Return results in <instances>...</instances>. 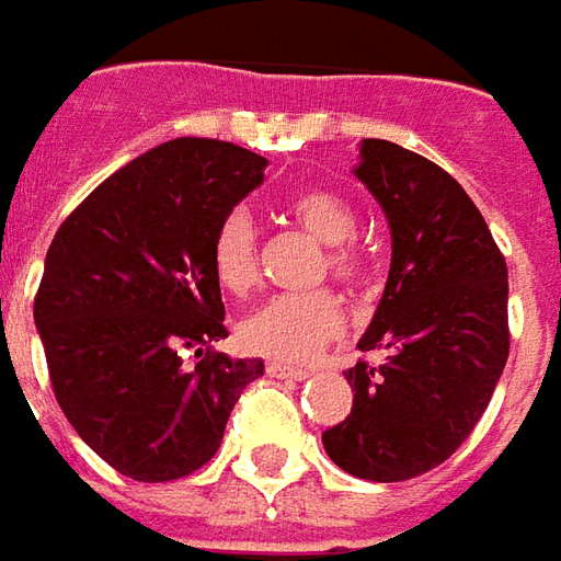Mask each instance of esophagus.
Wrapping results in <instances>:
<instances>
[{"mask_svg":"<svg viewBox=\"0 0 561 561\" xmlns=\"http://www.w3.org/2000/svg\"><path fill=\"white\" fill-rule=\"evenodd\" d=\"M265 371H268V377H277V380H305V377L311 375V371H305V368H296V365L287 363H268L265 365Z\"/></svg>","mask_w":561,"mask_h":561,"instance_id":"34e87169","label":"esophagus"}]
</instances>
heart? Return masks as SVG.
<instances>
[{
	"mask_svg": "<svg viewBox=\"0 0 561 561\" xmlns=\"http://www.w3.org/2000/svg\"><path fill=\"white\" fill-rule=\"evenodd\" d=\"M289 217L325 244V268L337 280H359L368 272L356 236V210L347 198L329 186H305L287 202ZM210 272L214 280L244 296L260 277V238L244 208H232L210 238ZM344 332V311L332 293L272 296L238 323V344L256 356L277 363H305Z\"/></svg>",
	"mask_w": 561,
	"mask_h": 561,
	"instance_id": "1",
	"label": "heart"
}]
</instances>
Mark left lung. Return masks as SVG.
<instances>
[{"instance_id": "left-lung-1", "label": "left lung", "mask_w": 561, "mask_h": 561, "mask_svg": "<svg viewBox=\"0 0 561 561\" xmlns=\"http://www.w3.org/2000/svg\"><path fill=\"white\" fill-rule=\"evenodd\" d=\"M353 174L389 220L392 262L359 351L383 363L344 371L347 420L325 428L329 459L377 483L411 480L459 450L507 363V265L478 205L440 165L365 138Z\"/></svg>"}]
</instances>
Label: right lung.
Here are the masks:
<instances>
[{
    "label": "right lung",
    "mask_w": 561,
    "mask_h": 561,
    "mask_svg": "<svg viewBox=\"0 0 561 561\" xmlns=\"http://www.w3.org/2000/svg\"><path fill=\"white\" fill-rule=\"evenodd\" d=\"M268 160L217 138H174L123 165L50 241L35 329L62 414L141 483L198 471L262 359H229L214 229ZM186 352L197 365L186 366Z\"/></svg>",
    "instance_id": "right-lung-1"
}]
</instances>
